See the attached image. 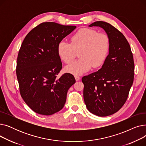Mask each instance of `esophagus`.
<instances>
[{
    "instance_id": "34e87169",
    "label": "esophagus",
    "mask_w": 146,
    "mask_h": 146,
    "mask_svg": "<svg viewBox=\"0 0 146 146\" xmlns=\"http://www.w3.org/2000/svg\"><path fill=\"white\" fill-rule=\"evenodd\" d=\"M74 78H75V79H76V81H79L80 79V78L79 77V76H75Z\"/></svg>"
}]
</instances>
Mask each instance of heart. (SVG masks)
I'll use <instances>...</instances> for the list:
<instances>
[{"instance_id":"1","label":"heart","mask_w":146,"mask_h":146,"mask_svg":"<svg viewBox=\"0 0 146 146\" xmlns=\"http://www.w3.org/2000/svg\"><path fill=\"white\" fill-rule=\"evenodd\" d=\"M110 38L105 33H98L90 28H82L70 39V44L59 43L58 54L64 63L68 64L79 53V60L66 67V71L74 75H80L92 67L97 68L105 61L110 50Z\"/></svg>"}]
</instances>
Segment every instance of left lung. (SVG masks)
Segmentation results:
<instances>
[{"label": "left lung", "instance_id": "8db88e82", "mask_svg": "<svg viewBox=\"0 0 146 146\" xmlns=\"http://www.w3.org/2000/svg\"><path fill=\"white\" fill-rule=\"evenodd\" d=\"M89 27L103 28L110 44L102 68L82 79L83 98L89 112L106 117L118 111L127 101L134 80V58L128 42L117 28L103 21Z\"/></svg>", "mask_w": 146, "mask_h": 146}]
</instances>
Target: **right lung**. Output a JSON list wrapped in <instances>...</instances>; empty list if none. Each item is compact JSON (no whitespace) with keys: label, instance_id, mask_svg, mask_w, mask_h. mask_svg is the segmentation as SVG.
<instances>
[{"label":"right lung","instance_id":"obj_1","mask_svg":"<svg viewBox=\"0 0 146 146\" xmlns=\"http://www.w3.org/2000/svg\"><path fill=\"white\" fill-rule=\"evenodd\" d=\"M76 28L43 22L31 31L22 42L16 70L20 94L37 113L51 115L60 111L68 89L76 82L70 73L57 78L62 68L58 45Z\"/></svg>","mask_w":146,"mask_h":146}]
</instances>
